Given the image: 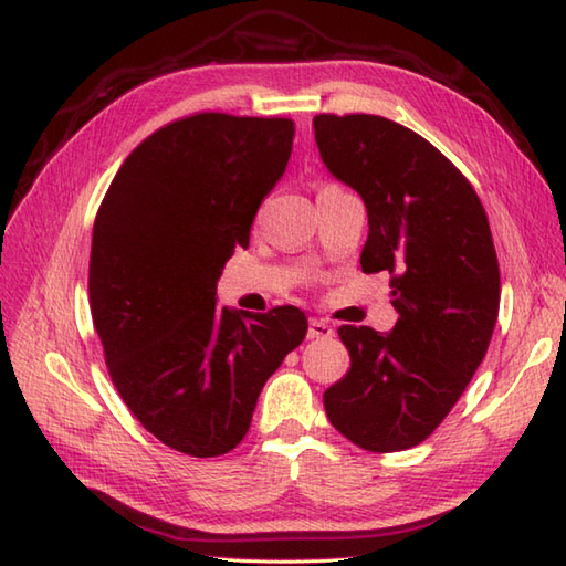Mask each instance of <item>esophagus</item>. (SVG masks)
<instances>
[{
    "label": "esophagus",
    "instance_id": "1",
    "mask_svg": "<svg viewBox=\"0 0 566 566\" xmlns=\"http://www.w3.org/2000/svg\"><path fill=\"white\" fill-rule=\"evenodd\" d=\"M335 331L328 326L326 321H318V318H311L308 323V338L311 340H328L333 338Z\"/></svg>",
    "mask_w": 566,
    "mask_h": 566
}]
</instances>
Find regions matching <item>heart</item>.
<instances>
[{"label":"heart","mask_w":566,"mask_h":566,"mask_svg":"<svg viewBox=\"0 0 566 566\" xmlns=\"http://www.w3.org/2000/svg\"><path fill=\"white\" fill-rule=\"evenodd\" d=\"M323 189H326V187H323Z\"/></svg>","instance_id":"b5f03b06"}]
</instances>
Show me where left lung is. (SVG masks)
<instances>
[{
	"label": "left lung",
	"instance_id": "1",
	"mask_svg": "<svg viewBox=\"0 0 566 566\" xmlns=\"http://www.w3.org/2000/svg\"><path fill=\"white\" fill-rule=\"evenodd\" d=\"M328 170L363 197V272H389L391 333L340 326L350 369L323 394L333 428L369 452L423 442L467 389L499 318L501 274L486 211L444 155L371 114H318Z\"/></svg>",
	"mask_w": 566,
	"mask_h": 566
}]
</instances>
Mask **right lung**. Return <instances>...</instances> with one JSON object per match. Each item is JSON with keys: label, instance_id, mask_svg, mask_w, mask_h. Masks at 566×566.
<instances>
[{"label": "right lung", "instance_id": "add662e5", "mask_svg": "<svg viewBox=\"0 0 566 566\" xmlns=\"http://www.w3.org/2000/svg\"><path fill=\"white\" fill-rule=\"evenodd\" d=\"M292 140V118H177L128 155L94 219L90 308L106 369L140 426L177 452H231L306 335L296 306L240 316L216 304Z\"/></svg>", "mask_w": 566, "mask_h": 566}]
</instances>
